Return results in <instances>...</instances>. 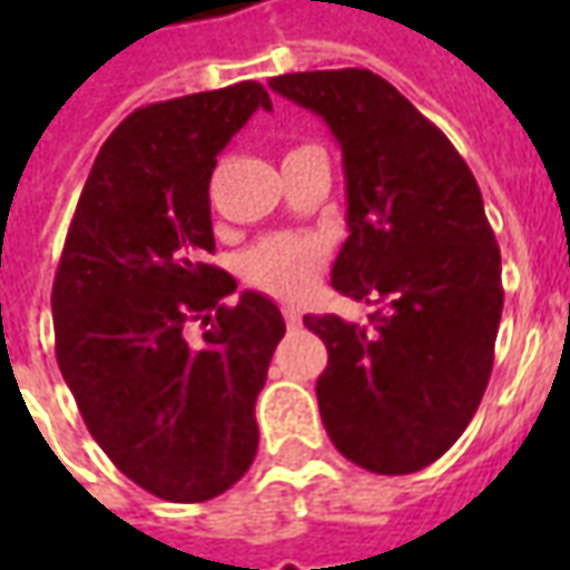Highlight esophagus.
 <instances>
[{
	"label": "esophagus",
	"instance_id": "34e87169",
	"mask_svg": "<svg viewBox=\"0 0 570 570\" xmlns=\"http://www.w3.org/2000/svg\"><path fill=\"white\" fill-rule=\"evenodd\" d=\"M281 314H284L286 330H298V326H302V314H298L296 308H284Z\"/></svg>",
	"mask_w": 570,
	"mask_h": 570
}]
</instances>
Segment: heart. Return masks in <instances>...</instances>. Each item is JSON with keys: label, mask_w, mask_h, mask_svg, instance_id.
Wrapping results in <instances>:
<instances>
[{"label": "heart", "mask_w": 570, "mask_h": 570, "mask_svg": "<svg viewBox=\"0 0 570 570\" xmlns=\"http://www.w3.org/2000/svg\"><path fill=\"white\" fill-rule=\"evenodd\" d=\"M323 265L321 240L305 235H274L249 247L240 274L249 286L277 298L305 296Z\"/></svg>", "instance_id": "heart-1"}]
</instances>
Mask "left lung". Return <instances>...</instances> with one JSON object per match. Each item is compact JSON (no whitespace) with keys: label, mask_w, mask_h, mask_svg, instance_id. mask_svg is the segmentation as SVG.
I'll return each mask as SVG.
<instances>
[{"label":"left lung","mask_w":570,"mask_h":570,"mask_svg":"<svg viewBox=\"0 0 570 570\" xmlns=\"http://www.w3.org/2000/svg\"><path fill=\"white\" fill-rule=\"evenodd\" d=\"M272 91L323 116L345 155L347 240L333 286L366 323L305 317L330 363L323 428L363 470L403 476L449 452L489 387L501 249L449 137L370 69L289 72Z\"/></svg>","instance_id":"left-lung-1"}]
</instances>
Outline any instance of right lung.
I'll return each mask as SVG.
<instances>
[{
	"label": "right lung",
	"mask_w": 570,
	"mask_h": 570,
	"mask_svg": "<svg viewBox=\"0 0 570 570\" xmlns=\"http://www.w3.org/2000/svg\"><path fill=\"white\" fill-rule=\"evenodd\" d=\"M256 109L237 81L130 112L97 155L51 289L55 351L109 461L155 498L210 501L256 458V396L286 326L207 262L216 155ZM198 322L202 335L187 330Z\"/></svg>",
	"instance_id": "obj_1"
}]
</instances>
